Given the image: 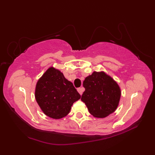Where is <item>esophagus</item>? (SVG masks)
Instances as JSON below:
<instances>
[{"label":"esophagus","instance_id":"obj_1","mask_svg":"<svg viewBox=\"0 0 155 155\" xmlns=\"http://www.w3.org/2000/svg\"><path fill=\"white\" fill-rule=\"evenodd\" d=\"M77 91H78V93H79V94H80L81 95H82V94H83V91H84V88H83V87L78 88H77Z\"/></svg>","mask_w":155,"mask_h":155}]
</instances>
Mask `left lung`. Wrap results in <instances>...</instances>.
I'll use <instances>...</instances> for the list:
<instances>
[{
  "instance_id": "left-lung-1",
  "label": "left lung",
  "mask_w": 155,
  "mask_h": 155,
  "mask_svg": "<svg viewBox=\"0 0 155 155\" xmlns=\"http://www.w3.org/2000/svg\"><path fill=\"white\" fill-rule=\"evenodd\" d=\"M85 91L81 101L89 113L97 118H105L117 110L121 90L117 81L104 71H94L83 81Z\"/></svg>"
}]
</instances>
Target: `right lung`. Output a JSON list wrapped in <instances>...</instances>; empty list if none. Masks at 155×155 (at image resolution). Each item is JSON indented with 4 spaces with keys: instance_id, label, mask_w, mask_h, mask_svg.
Returning a JSON list of instances; mask_svg holds the SVG:
<instances>
[{
    "instance_id": "add662e5",
    "label": "right lung",
    "mask_w": 155,
    "mask_h": 155,
    "mask_svg": "<svg viewBox=\"0 0 155 155\" xmlns=\"http://www.w3.org/2000/svg\"><path fill=\"white\" fill-rule=\"evenodd\" d=\"M35 93L43 113L54 119L67 116L73 103L81 98L73 84L54 67H49L38 80Z\"/></svg>"
}]
</instances>
